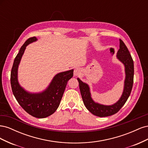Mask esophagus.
Here are the masks:
<instances>
[{"label":"esophagus","instance_id":"obj_1","mask_svg":"<svg viewBox=\"0 0 148 148\" xmlns=\"http://www.w3.org/2000/svg\"><path fill=\"white\" fill-rule=\"evenodd\" d=\"M80 74H81V70H80L79 69H76L74 70V75L75 76H79Z\"/></svg>","mask_w":148,"mask_h":148}]
</instances>
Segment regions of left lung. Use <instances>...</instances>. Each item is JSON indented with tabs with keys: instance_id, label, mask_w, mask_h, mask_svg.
<instances>
[{
	"instance_id": "left-lung-1",
	"label": "left lung",
	"mask_w": 148,
	"mask_h": 148,
	"mask_svg": "<svg viewBox=\"0 0 148 148\" xmlns=\"http://www.w3.org/2000/svg\"><path fill=\"white\" fill-rule=\"evenodd\" d=\"M119 41L120 49L117 52V57L125 65L126 78L125 80V87L122 96L117 103L112 106H104L95 102L91 97L88 85L82 82L79 78L77 79L84 106L91 113L100 117H107L117 113L127 102L133 88L134 77L133 60L125 43L122 39H120Z\"/></svg>"
}]
</instances>
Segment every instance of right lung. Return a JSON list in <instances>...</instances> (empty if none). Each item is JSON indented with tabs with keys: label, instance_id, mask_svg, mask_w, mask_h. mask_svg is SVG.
<instances>
[{
	"label": "right lung",
	"instance_id": "1",
	"mask_svg": "<svg viewBox=\"0 0 148 148\" xmlns=\"http://www.w3.org/2000/svg\"><path fill=\"white\" fill-rule=\"evenodd\" d=\"M36 40L35 36L29 38L20 48L13 62L10 83L13 95L22 108L29 115L41 119L52 115L59 107L67 82L73 75V70L56 75L47 89L42 93L30 94L25 91L18 82V67L26 47Z\"/></svg>",
	"mask_w": 148,
	"mask_h": 148
}]
</instances>
